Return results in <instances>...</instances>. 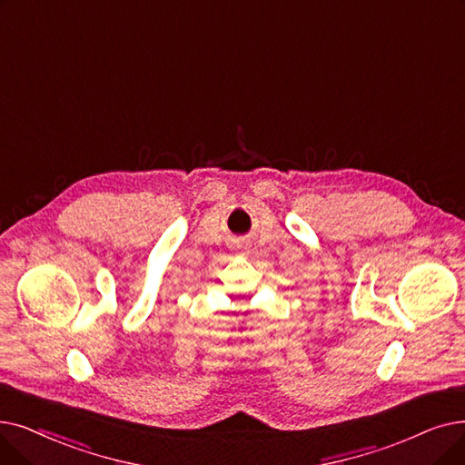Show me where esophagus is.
<instances>
[{"instance_id": "esophagus-1", "label": "esophagus", "mask_w": 465, "mask_h": 465, "mask_svg": "<svg viewBox=\"0 0 465 465\" xmlns=\"http://www.w3.org/2000/svg\"><path fill=\"white\" fill-rule=\"evenodd\" d=\"M237 249H241V245H237Z\"/></svg>"}]
</instances>
